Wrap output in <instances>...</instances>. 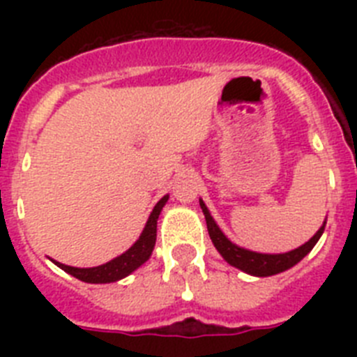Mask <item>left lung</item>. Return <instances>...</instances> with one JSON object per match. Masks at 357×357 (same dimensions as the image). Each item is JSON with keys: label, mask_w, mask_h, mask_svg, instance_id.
<instances>
[{"label": "left lung", "mask_w": 357, "mask_h": 357, "mask_svg": "<svg viewBox=\"0 0 357 357\" xmlns=\"http://www.w3.org/2000/svg\"><path fill=\"white\" fill-rule=\"evenodd\" d=\"M200 207L206 214V222H207V230H209V236L213 239L214 247L220 254L223 255V259L227 261L232 266L239 268L243 272L250 273V275L255 277H268V275H275V273L284 272L288 268L295 266L301 259H304L309 252L313 250V247L317 245V241L320 239L321 232L326 229V223L320 227L317 234L309 239L307 243H304L302 247L295 248L291 252H286V254H257V252L245 250V248H239L238 245L230 243L229 239L225 238L220 227L214 223L213 216L207 211L206 204L200 200Z\"/></svg>", "instance_id": "1"}]
</instances>
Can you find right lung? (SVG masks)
<instances>
[{"mask_svg":"<svg viewBox=\"0 0 357 357\" xmlns=\"http://www.w3.org/2000/svg\"><path fill=\"white\" fill-rule=\"evenodd\" d=\"M166 202H168V197H162L157 202V206L153 207L150 218H148L143 234L139 236V239H137L125 254H121L119 257H116V259L109 261V263L102 264V266L94 268H75L68 266V264L56 263V261L55 264L59 268H62L64 272H68L69 275L77 277L78 280H84V282H91V284L114 282V280L127 277L128 273L134 272L135 268H139L144 261H148V257L151 255V250L155 247L157 238V218H159L160 211H162Z\"/></svg>","mask_w":357,"mask_h":357,"instance_id":"add662e5","label":"right lung"}]
</instances>
